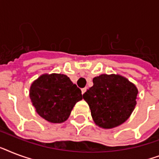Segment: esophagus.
<instances>
[{"mask_svg": "<svg viewBox=\"0 0 159 159\" xmlns=\"http://www.w3.org/2000/svg\"><path fill=\"white\" fill-rule=\"evenodd\" d=\"M86 91H87V87H84V88H82V94H84L85 92H86Z\"/></svg>", "mask_w": 159, "mask_h": 159, "instance_id": "34e87169", "label": "esophagus"}]
</instances>
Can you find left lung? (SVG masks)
Here are the masks:
<instances>
[{
    "instance_id": "obj_1",
    "label": "left lung",
    "mask_w": 159,
    "mask_h": 159,
    "mask_svg": "<svg viewBox=\"0 0 159 159\" xmlns=\"http://www.w3.org/2000/svg\"><path fill=\"white\" fill-rule=\"evenodd\" d=\"M138 89L120 75L102 74L83 94L93 120L99 127L115 128L128 120L136 106Z\"/></svg>"
}]
</instances>
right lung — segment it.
I'll use <instances>...</instances> for the list:
<instances>
[{
  "label": "right lung",
  "mask_w": 159,
  "mask_h": 159,
  "mask_svg": "<svg viewBox=\"0 0 159 159\" xmlns=\"http://www.w3.org/2000/svg\"><path fill=\"white\" fill-rule=\"evenodd\" d=\"M82 91L64 74H43L31 84L30 97L36 112L51 123H62L82 99Z\"/></svg>",
  "instance_id": "obj_1"
}]
</instances>
